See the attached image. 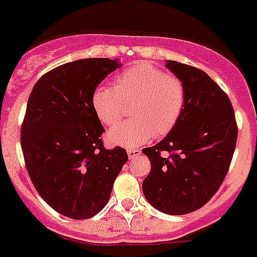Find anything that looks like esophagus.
Returning <instances> with one entry per match:
<instances>
[{"label":"esophagus","instance_id":"1","mask_svg":"<svg viewBox=\"0 0 257 257\" xmlns=\"http://www.w3.org/2000/svg\"><path fill=\"white\" fill-rule=\"evenodd\" d=\"M126 152H128V157L131 158V160H133V158H136L137 156L141 155V151L138 150V148H128Z\"/></svg>","mask_w":257,"mask_h":257}]
</instances>
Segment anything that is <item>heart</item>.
<instances>
[{
    "mask_svg": "<svg viewBox=\"0 0 257 257\" xmlns=\"http://www.w3.org/2000/svg\"><path fill=\"white\" fill-rule=\"evenodd\" d=\"M186 93L180 77L150 62H138L117 74L112 87L97 86L91 106L104 125L112 126L131 105L133 120L114 126L106 138L111 145L134 147L172 132L185 110Z\"/></svg>",
    "mask_w": 257,
    "mask_h": 257,
    "instance_id": "b5f03b06",
    "label": "heart"
}]
</instances>
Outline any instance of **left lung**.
Wrapping results in <instances>:
<instances>
[{"label":"left lung","instance_id":"obj_1","mask_svg":"<svg viewBox=\"0 0 257 257\" xmlns=\"http://www.w3.org/2000/svg\"><path fill=\"white\" fill-rule=\"evenodd\" d=\"M166 66L185 83L186 105L166 138L142 150L151 161L142 188L156 209L181 215L207 204L220 188L238 128L231 100L204 71L176 61Z\"/></svg>","mask_w":257,"mask_h":257}]
</instances>
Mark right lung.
I'll return each mask as SVG.
<instances>
[{
    "label": "right lung",
    "instance_id": "obj_1",
    "mask_svg": "<svg viewBox=\"0 0 257 257\" xmlns=\"http://www.w3.org/2000/svg\"><path fill=\"white\" fill-rule=\"evenodd\" d=\"M120 67L109 58L69 62L43 74L29 96L21 124L25 166L39 195L71 219H88L106 205L128 161L121 147L106 150L91 95Z\"/></svg>",
    "mask_w": 257,
    "mask_h": 257
}]
</instances>
